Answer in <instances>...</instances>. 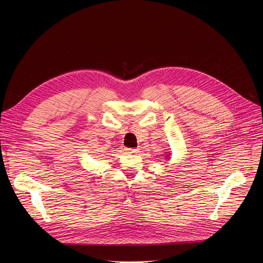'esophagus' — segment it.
<instances>
[{"label":"esophagus","instance_id":"34e87169","mask_svg":"<svg viewBox=\"0 0 263 263\" xmlns=\"http://www.w3.org/2000/svg\"><path fill=\"white\" fill-rule=\"evenodd\" d=\"M126 151H127L128 153H130V154H135V153H137V152H138V148H131V147H127V148H126Z\"/></svg>","mask_w":263,"mask_h":263}]
</instances>
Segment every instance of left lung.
<instances>
[{"label": "left lung", "mask_w": 263, "mask_h": 263, "mask_svg": "<svg viewBox=\"0 0 263 263\" xmlns=\"http://www.w3.org/2000/svg\"><path fill=\"white\" fill-rule=\"evenodd\" d=\"M165 154H166V156H164V158L168 159V158H170V154H167V153H165Z\"/></svg>", "instance_id": "1"}]
</instances>
